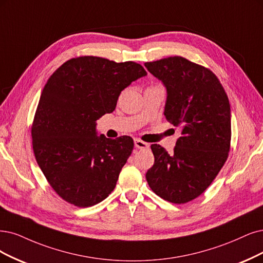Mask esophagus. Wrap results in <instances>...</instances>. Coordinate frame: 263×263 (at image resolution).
Returning a JSON list of instances; mask_svg holds the SVG:
<instances>
[{"instance_id":"34e87169","label":"esophagus","mask_w":263,"mask_h":263,"mask_svg":"<svg viewBox=\"0 0 263 263\" xmlns=\"http://www.w3.org/2000/svg\"><path fill=\"white\" fill-rule=\"evenodd\" d=\"M134 145H135V147L139 148V149H146V148L149 147V144L148 143L143 142V141H141L139 139H135L134 140Z\"/></svg>"}]
</instances>
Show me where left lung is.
Listing matches in <instances>:
<instances>
[{"mask_svg":"<svg viewBox=\"0 0 263 263\" xmlns=\"http://www.w3.org/2000/svg\"><path fill=\"white\" fill-rule=\"evenodd\" d=\"M167 89L164 116L181 137L169 154L153 144L155 162L146 172L152 191L173 203L197 198L216 179L231 146V107L217 76L181 56L145 63Z\"/></svg>","mask_w":263,"mask_h":263,"instance_id":"1","label":"left lung"}]
</instances>
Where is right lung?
Here are the masks:
<instances>
[{
  "mask_svg": "<svg viewBox=\"0 0 263 263\" xmlns=\"http://www.w3.org/2000/svg\"><path fill=\"white\" fill-rule=\"evenodd\" d=\"M146 74L134 62L80 56L48 78L31 126L32 147L44 177L65 201L91 207L116 187L134 143L126 135L97 137L96 120L112 112L121 91Z\"/></svg>",
  "mask_w": 263,
  "mask_h": 263,
  "instance_id": "add662e5",
  "label": "right lung"
}]
</instances>
